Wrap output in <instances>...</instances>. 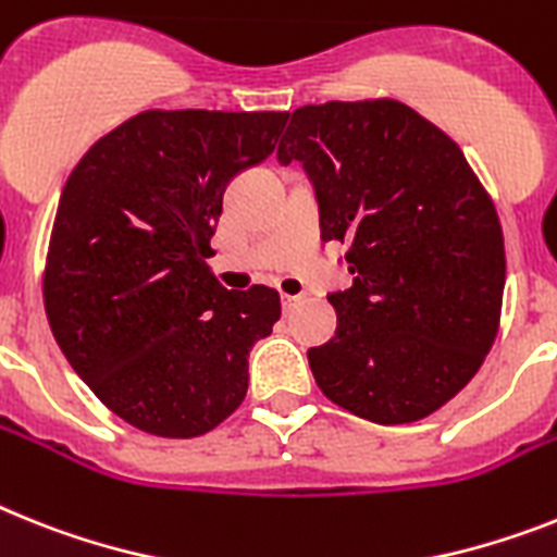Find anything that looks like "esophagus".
<instances>
[{"instance_id":"esophagus-1","label":"esophagus","mask_w":557,"mask_h":557,"mask_svg":"<svg viewBox=\"0 0 557 557\" xmlns=\"http://www.w3.org/2000/svg\"><path fill=\"white\" fill-rule=\"evenodd\" d=\"M297 302H300V294H283V308H286V311H292Z\"/></svg>"}]
</instances>
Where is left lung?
Returning a JSON list of instances; mask_svg holds the SVG:
<instances>
[{"label":"left lung","instance_id":"left-lung-1","mask_svg":"<svg viewBox=\"0 0 557 557\" xmlns=\"http://www.w3.org/2000/svg\"><path fill=\"white\" fill-rule=\"evenodd\" d=\"M277 161H300L322 240L348 243L354 286L308 350L320 391L376 424L436 413L473 380L502 322L504 235L459 144L396 98L294 110Z\"/></svg>","mask_w":557,"mask_h":557}]
</instances>
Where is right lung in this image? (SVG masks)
I'll return each mask as SVG.
<instances>
[{
	"label": "right lung",
	"instance_id": "obj_1",
	"mask_svg": "<svg viewBox=\"0 0 557 557\" xmlns=\"http://www.w3.org/2000/svg\"><path fill=\"white\" fill-rule=\"evenodd\" d=\"M286 121L144 110L64 184L41 274L50 331L98 401L149 436H203L246 399L280 294L226 292L207 260L228 181L274 152Z\"/></svg>",
	"mask_w": 557,
	"mask_h": 557
}]
</instances>
